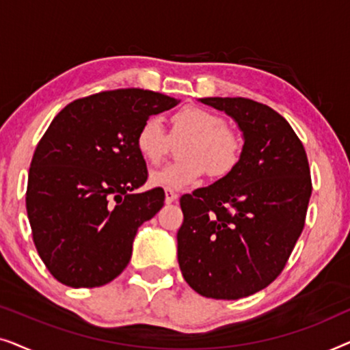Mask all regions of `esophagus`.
I'll return each instance as SVG.
<instances>
[{
  "mask_svg": "<svg viewBox=\"0 0 350 350\" xmlns=\"http://www.w3.org/2000/svg\"><path fill=\"white\" fill-rule=\"evenodd\" d=\"M176 199H178V194H176L175 191H172V189H165V202H167V204L175 202Z\"/></svg>",
  "mask_w": 350,
  "mask_h": 350,
  "instance_id": "1",
  "label": "esophagus"
}]
</instances>
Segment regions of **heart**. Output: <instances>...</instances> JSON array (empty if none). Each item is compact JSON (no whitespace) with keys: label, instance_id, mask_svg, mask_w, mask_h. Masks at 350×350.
I'll use <instances>...</instances> for the list:
<instances>
[{"label":"heart","instance_id":"b5f03b06","mask_svg":"<svg viewBox=\"0 0 350 350\" xmlns=\"http://www.w3.org/2000/svg\"><path fill=\"white\" fill-rule=\"evenodd\" d=\"M172 138L188 137L180 148L181 161L170 162L151 172V186L165 189H188L207 174L223 176L237 165L242 142L237 133L226 127L219 114L207 108L188 105L172 116ZM170 145V137L161 119L148 118L137 131L135 146L148 164H159Z\"/></svg>","mask_w":350,"mask_h":350}]
</instances>
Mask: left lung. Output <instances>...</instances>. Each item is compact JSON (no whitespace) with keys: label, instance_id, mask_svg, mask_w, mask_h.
Returning a JSON list of instances; mask_svg holds the SVG:
<instances>
[{"label":"left lung","instance_id":"left-lung-1","mask_svg":"<svg viewBox=\"0 0 350 350\" xmlns=\"http://www.w3.org/2000/svg\"><path fill=\"white\" fill-rule=\"evenodd\" d=\"M243 132L237 165L181 196L176 232L185 280L205 298L239 299L272 284L288 261L312 193L303 143L284 116L255 100L207 97Z\"/></svg>","mask_w":350,"mask_h":350}]
</instances>
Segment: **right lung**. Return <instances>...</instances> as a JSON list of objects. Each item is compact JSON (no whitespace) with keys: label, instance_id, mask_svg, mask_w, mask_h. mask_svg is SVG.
I'll return each mask as SVG.
<instances>
[{"label":"right lung","instance_id":"obj_1","mask_svg":"<svg viewBox=\"0 0 350 350\" xmlns=\"http://www.w3.org/2000/svg\"><path fill=\"white\" fill-rule=\"evenodd\" d=\"M178 100L143 89L105 90L66 105L33 154L27 213L47 271L73 288L102 286L126 269L138 228L164 205L135 135Z\"/></svg>","mask_w":350,"mask_h":350}]
</instances>
